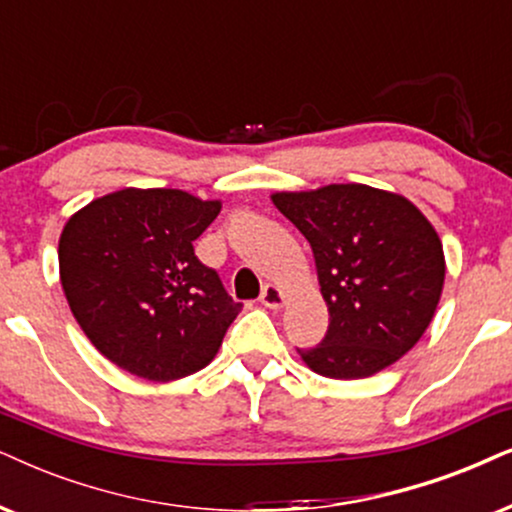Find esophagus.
Segmentation results:
<instances>
[{"instance_id": "esophagus-1", "label": "esophagus", "mask_w": 512, "mask_h": 512, "mask_svg": "<svg viewBox=\"0 0 512 512\" xmlns=\"http://www.w3.org/2000/svg\"><path fill=\"white\" fill-rule=\"evenodd\" d=\"M260 302L264 307L269 309H281L283 302H286V295H283V290L274 286V283H267V286L262 288V295H260Z\"/></svg>"}]
</instances>
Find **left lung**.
<instances>
[{"mask_svg": "<svg viewBox=\"0 0 512 512\" xmlns=\"http://www.w3.org/2000/svg\"><path fill=\"white\" fill-rule=\"evenodd\" d=\"M274 205L312 245L326 338L297 349L314 373L357 380L383 371L423 338L442 297L444 250L411 200L366 184L278 191Z\"/></svg>", "mask_w": 512, "mask_h": 512, "instance_id": "1", "label": "left lung"}]
</instances>
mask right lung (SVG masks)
<instances>
[{
	"label": "right lung",
	"instance_id": "obj_1",
	"mask_svg": "<svg viewBox=\"0 0 512 512\" xmlns=\"http://www.w3.org/2000/svg\"><path fill=\"white\" fill-rule=\"evenodd\" d=\"M222 210L179 189H122L77 210L58 241L75 321L122 371L170 383L215 359L243 304L193 241Z\"/></svg>",
	"mask_w": 512,
	"mask_h": 512
}]
</instances>
